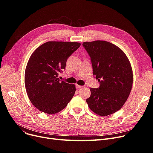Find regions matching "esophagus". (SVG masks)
I'll return each instance as SVG.
<instances>
[{
    "label": "esophagus",
    "instance_id": "esophagus-1",
    "mask_svg": "<svg viewBox=\"0 0 153 153\" xmlns=\"http://www.w3.org/2000/svg\"><path fill=\"white\" fill-rule=\"evenodd\" d=\"M76 89H79L80 88H81V87H82V86H81V85H78V84H76Z\"/></svg>",
    "mask_w": 153,
    "mask_h": 153
}]
</instances>
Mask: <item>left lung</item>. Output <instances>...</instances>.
Returning a JSON list of instances; mask_svg holds the SVG:
<instances>
[{"label":"left lung","mask_w":153,"mask_h":153,"mask_svg":"<svg viewBox=\"0 0 153 153\" xmlns=\"http://www.w3.org/2000/svg\"><path fill=\"white\" fill-rule=\"evenodd\" d=\"M89 54L93 74L100 86L91 88V94L86 102L90 109L100 116H107L124 105L133 85L130 62L118 47L105 41L82 43Z\"/></svg>","instance_id":"8db88e82"}]
</instances>
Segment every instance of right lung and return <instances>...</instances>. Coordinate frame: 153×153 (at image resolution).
Here are the masks:
<instances>
[{"label":"right lung","mask_w":153,"mask_h":153,"mask_svg":"<svg viewBox=\"0 0 153 153\" xmlns=\"http://www.w3.org/2000/svg\"><path fill=\"white\" fill-rule=\"evenodd\" d=\"M80 46L77 42H48L31 55L25 69V85L29 99L39 111L58 113L74 96L75 85L60 81L58 76Z\"/></svg>","instance_id":"obj_1"}]
</instances>
